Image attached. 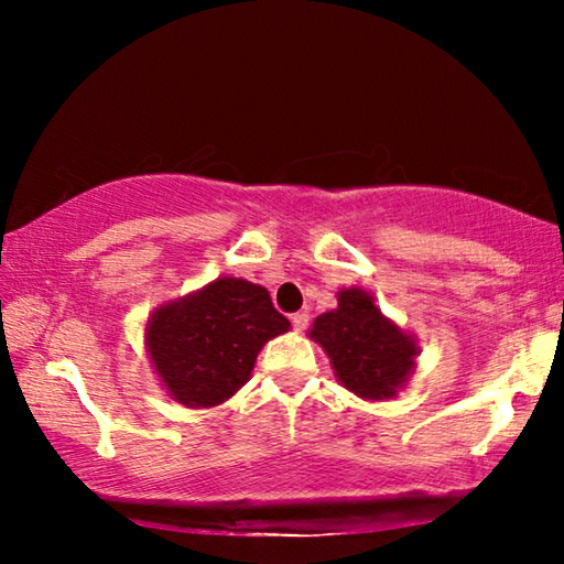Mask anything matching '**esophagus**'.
<instances>
[{
	"label": "esophagus",
	"mask_w": 564,
	"mask_h": 564,
	"mask_svg": "<svg viewBox=\"0 0 564 564\" xmlns=\"http://www.w3.org/2000/svg\"><path fill=\"white\" fill-rule=\"evenodd\" d=\"M308 321H311V316L305 311H299V313H293V316H291V323H293L295 330H303L305 326H308Z\"/></svg>",
	"instance_id": "1"
}]
</instances>
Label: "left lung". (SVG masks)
I'll return each mask as SVG.
<instances>
[{
  "instance_id": "obj_1",
  "label": "left lung",
  "mask_w": 564,
  "mask_h": 564,
  "mask_svg": "<svg viewBox=\"0 0 564 564\" xmlns=\"http://www.w3.org/2000/svg\"><path fill=\"white\" fill-rule=\"evenodd\" d=\"M311 338L318 340L343 386L360 398H393L413 370L415 340L393 326L360 289L338 293V308L316 318Z\"/></svg>"
}]
</instances>
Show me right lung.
Wrapping results in <instances>:
<instances>
[{
	"label": "right lung",
	"instance_id": "1",
	"mask_svg": "<svg viewBox=\"0 0 564 564\" xmlns=\"http://www.w3.org/2000/svg\"><path fill=\"white\" fill-rule=\"evenodd\" d=\"M289 328L261 285L218 279L159 308L149 321L147 346L171 398L212 408L246 383L263 343Z\"/></svg>",
	"mask_w": 564,
	"mask_h": 564
}]
</instances>
